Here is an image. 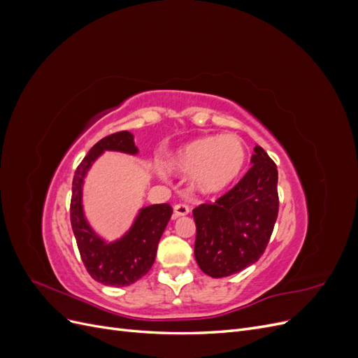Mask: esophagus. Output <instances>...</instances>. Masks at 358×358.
<instances>
[{"label": "esophagus", "instance_id": "34e87169", "mask_svg": "<svg viewBox=\"0 0 358 358\" xmlns=\"http://www.w3.org/2000/svg\"><path fill=\"white\" fill-rule=\"evenodd\" d=\"M173 209H175V218L189 213V206L185 204V203H176L175 208H173Z\"/></svg>", "mask_w": 358, "mask_h": 358}]
</instances>
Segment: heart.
<instances>
[{"label":"heart","instance_id":"1","mask_svg":"<svg viewBox=\"0 0 358 358\" xmlns=\"http://www.w3.org/2000/svg\"><path fill=\"white\" fill-rule=\"evenodd\" d=\"M245 161V146L236 136H212L178 150L166 162V167L180 175L196 173L197 189L212 194L229 187L242 171Z\"/></svg>","mask_w":358,"mask_h":358}]
</instances>
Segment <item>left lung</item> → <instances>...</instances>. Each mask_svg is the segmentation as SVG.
<instances>
[{
  "label": "left lung",
  "mask_w": 358,
  "mask_h": 358,
  "mask_svg": "<svg viewBox=\"0 0 358 358\" xmlns=\"http://www.w3.org/2000/svg\"><path fill=\"white\" fill-rule=\"evenodd\" d=\"M252 167L213 203L194 208L197 225L194 255L212 278L242 272L266 251L279 212L278 170L262 146L254 148Z\"/></svg>",
  "instance_id": "obj_1"
}]
</instances>
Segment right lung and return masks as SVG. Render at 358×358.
Returning <instances> with one entry per match:
<instances>
[{
  "label": "right lung",
  "mask_w": 358,
  "mask_h": 358,
  "mask_svg": "<svg viewBox=\"0 0 358 358\" xmlns=\"http://www.w3.org/2000/svg\"><path fill=\"white\" fill-rule=\"evenodd\" d=\"M103 150H121L137 154L133 134L117 131L95 143L74 171L70 221L78 243L82 262L92 279L112 287H125L145 276L152 267L157 255L158 242L173 213L169 203L152 204L140 210L134 225L122 239L106 243L96 236L82 210V183L86 170Z\"/></svg>",
  "instance_id": "obj_1"
}]
</instances>
